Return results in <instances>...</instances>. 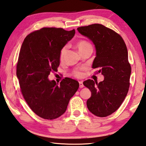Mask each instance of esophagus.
Segmentation results:
<instances>
[{"mask_svg":"<svg viewBox=\"0 0 146 146\" xmlns=\"http://www.w3.org/2000/svg\"><path fill=\"white\" fill-rule=\"evenodd\" d=\"M79 86H80V88H83V87H84L83 82H82V81L79 82Z\"/></svg>","mask_w":146,"mask_h":146,"instance_id":"obj_1","label":"esophagus"}]
</instances>
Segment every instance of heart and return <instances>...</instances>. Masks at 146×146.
Masks as SVG:
<instances>
[{
  "instance_id": "obj_1",
  "label": "heart",
  "mask_w": 146,
  "mask_h": 146,
  "mask_svg": "<svg viewBox=\"0 0 146 146\" xmlns=\"http://www.w3.org/2000/svg\"><path fill=\"white\" fill-rule=\"evenodd\" d=\"M76 46H77L78 49L79 51H81V50H83L87 48H92V46L91 44H90L88 41H85V40H80L77 43H76ZM66 50H67V47L64 46L62 48L61 51H60V59H62L63 57H64V55L66 54ZM74 75L76 77H80V76L82 75V73L80 71V70H75L73 72Z\"/></svg>"
}]
</instances>
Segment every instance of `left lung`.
I'll return each instance as SVG.
<instances>
[{
	"label": "left lung",
	"mask_w": 146,
	"mask_h": 146,
	"mask_svg": "<svg viewBox=\"0 0 146 146\" xmlns=\"http://www.w3.org/2000/svg\"><path fill=\"white\" fill-rule=\"evenodd\" d=\"M77 30L94 44L96 57L92 68L98 69L97 73L104 76L100 83L91 79L84 82L91 92L87 107L98 117H107L118 109L128 92L131 70L127 47L119 34L102 24L95 23Z\"/></svg>",
	"instance_id": "obj_1"
}]
</instances>
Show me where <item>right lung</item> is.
I'll return each instance as SVG.
<instances>
[{
	"mask_svg": "<svg viewBox=\"0 0 146 146\" xmlns=\"http://www.w3.org/2000/svg\"><path fill=\"white\" fill-rule=\"evenodd\" d=\"M75 30L44 27L26 37L21 46L17 76L26 102L36 114L45 119L64 113L79 87L78 81L65 78L57 84L48 80L60 64V53L73 38Z\"/></svg>",
	"mask_w": 146,
	"mask_h": 146,
	"instance_id": "obj_1",
	"label": "right lung"
}]
</instances>
